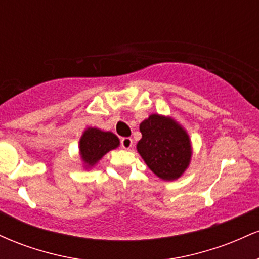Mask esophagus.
<instances>
[{
    "label": "esophagus",
    "instance_id": "1",
    "mask_svg": "<svg viewBox=\"0 0 259 259\" xmlns=\"http://www.w3.org/2000/svg\"><path fill=\"white\" fill-rule=\"evenodd\" d=\"M120 145H121V147L125 148V150H129V148H132V146H133V139L123 138L120 141Z\"/></svg>",
    "mask_w": 259,
    "mask_h": 259
}]
</instances>
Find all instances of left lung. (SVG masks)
<instances>
[{"label":"left lung","mask_w":259,"mask_h":259,"mask_svg":"<svg viewBox=\"0 0 259 259\" xmlns=\"http://www.w3.org/2000/svg\"><path fill=\"white\" fill-rule=\"evenodd\" d=\"M140 132L136 148L147 167L162 180L179 179L192 156L186 130L173 118L151 114L140 124Z\"/></svg>","instance_id":"obj_1"}]
</instances>
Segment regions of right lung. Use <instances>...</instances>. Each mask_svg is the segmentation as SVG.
Segmentation results:
<instances>
[{"mask_svg": "<svg viewBox=\"0 0 259 259\" xmlns=\"http://www.w3.org/2000/svg\"><path fill=\"white\" fill-rule=\"evenodd\" d=\"M119 139L111 132L88 127L79 142V153L86 168H92L107 152L119 146Z\"/></svg>", "mask_w": 259, "mask_h": 259, "instance_id": "add662e5", "label": "right lung"}]
</instances>
